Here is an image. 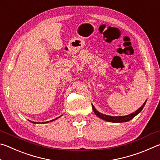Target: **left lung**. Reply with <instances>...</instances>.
Instances as JSON below:
<instances>
[{
	"instance_id": "1",
	"label": "left lung",
	"mask_w": 160,
	"mask_h": 160,
	"mask_svg": "<svg viewBox=\"0 0 160 160\" xmlns=\"http://www.w3.org/2000/svg\"><path fill=\"white\" fill-rule=\"evenodd\" d=\"M146 101H147V100H146ZM146 101L144 102V104H143L138 109L135 111V112L132 113L129 115H126V116H112L105 115V114H103V113H102L99 112L97 110H96L95 108H94V107L93 106V104H92V109L94 111V113H95V114L98 116L99 118L103 119V120L109 121V122H112V123H123V122H127V121L131 120V119L133 118L135 116L138 114V113L142 110L143 107H145Z\"/></svg>"
}]
</instances>
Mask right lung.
<instances>
[{"label":"right lung","mask_w":160,"mask_h":160,"mask_svg":"<svg viewBox=\"0 0 160 160\" xmlns=\"http://www.w3.org/2000/svg\"><path fill=\"white\" fill-rule=\"evenodd\" d=\"M62 116V115H61ZM59 117H60V116H59ZM59 117H58V118H54V119H53V120H51V121H50L51 122H52V121H55V120H56V119H58ZM32 123H48V121H47V122H42V123H40V122H34V121H31Z\"/></svg>","instance_id":"obj_1"}]
</instances>
